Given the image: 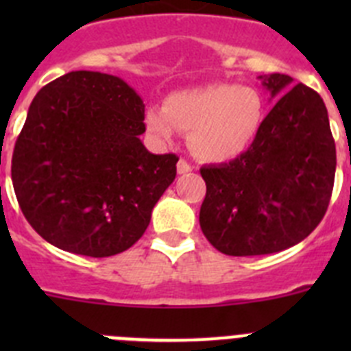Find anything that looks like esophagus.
<instances>
[{"mask_svg":"<svg viewBox=\"0 0 351 351\" xmlns=\"http://www.w3.org/2000/svg\"><path fill=\"white\" fill-rule=\"evenodd\" d=\"M191 170H193V167H191L186 160L178 161V173H181L182 176V173H188V172H191Z\"/></svg>","mask_w":351,"mask_h":351,"instance_id":"1","label":"esophagus"}]
</instances>
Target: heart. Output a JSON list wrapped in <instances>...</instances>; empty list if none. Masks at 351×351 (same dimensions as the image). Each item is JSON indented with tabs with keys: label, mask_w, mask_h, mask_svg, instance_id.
Wrapping results in <instances>:
<instances>
[{
	"label": "heart",
	"mask_w": 351,
	"mask_h": 351,
	"mask_svg": "<svg viewBox=\"0 0 351 351\" xmlns=\"http://www.w3.org/2000/svg\"><path fill=\"white\" fill-rule=\"evenodd\" d=\"M263 112L262 95L255 88L219 82L170 93L163 107L145 108L144 125L160 142L172 141L176 128L186 132L195 156L219 163L250 149Z\"/></svg>",
	"instance_id": "heart-1"
}]
</instances>
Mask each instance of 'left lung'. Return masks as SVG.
Masks as SVG:
<instances>
[{
    "instance_id": "1",
    "label": "left lung",
    "mask_w": 351,
    "mask_h": 351,
    "mask_svg": "<svg viewBox=\"0 0 351 351\" xmlns=\"http://www.w3.org/2000/svg\"><path fill=\"white\" fill-rule=\"evenodd\" d=\"M260 80L276 104L258 137L235 160L200 169L207 186L200 228L230 256L271 255L308 237L324 218L336 176L320 95L285 73Z\"/></svg>"
}]
</instances>
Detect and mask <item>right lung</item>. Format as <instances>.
I'll use <instances>...</instances> for the list:
<instances>
[{"label":"right lung","instance_id":"right-lung-1","mask_svg":"<svg viewBox=\"0 0 351 351\" xmlns=\"http://www.w3.org/2000/svg\"><path fill=\"white\" fill-rule=\"evenodd\" d=\"M144 132V101L119 77L79 70L43 86L12 156L17 202L36 234L93 258L137 243L179 161L149 153Z\"/></svg>","mask_w":351,"mask_h":351}]
</instances>
